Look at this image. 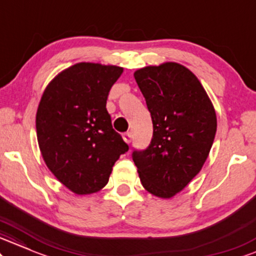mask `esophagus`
<instances>
[{"instance_id":"34e87169","label":"esophagus","mask_w":256,"mask_h":256,"mask_svg":"<svg viewBox=\"0 0 256 256\" xmlns=\"http://www.w3.org/2000/svg\"><path fill=\"white\" fill-rule=\"evenodd\" d=\"M123 140H124L127 144H130L132 142V134L130 133L123 134Z\"/></svg>"}]
</instances>
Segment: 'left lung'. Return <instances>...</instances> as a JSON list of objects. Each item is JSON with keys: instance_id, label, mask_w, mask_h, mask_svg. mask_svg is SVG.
I'll list each match as a JSON object with an SVG mask.
<instances>
[{"instance_id": "1", "label": "left lung", "mask_w": 256, "mask_h": 256, "mask_svg": "<svg viewBox=\"0 0 256 256\" xmlns=\"http://www.w3.org/2000/svg\"><path fill=\"white\" fill-rule=\"evenodd\" d=\"M153 122V138L134 151L140 181L148 193L170 199L202 169L217 132V116L193 72L176 62L134 73Z\"/></svg>"}]
</instances>
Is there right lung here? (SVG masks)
I'll use <instances>...</instances> for the list:
<instances>
[{
	"label": "right lung",
	"instance_id": "obj_1",
	"mask_svg": "<svg viewBox=\"0 0 256 256\" xmlns=\"http://www.w3.org/2000/svg\"><path fill=\"white\" fill-rule=\"evenodd\" d=\"M122 67L80 62L62 70L44 90L36 115L42 157L69 190L87 195L109 182L128 145L112 129L106 110Z\"/></svg>",
	"mask_w": 256,
	"mask_h": 256
}]
</instances>
